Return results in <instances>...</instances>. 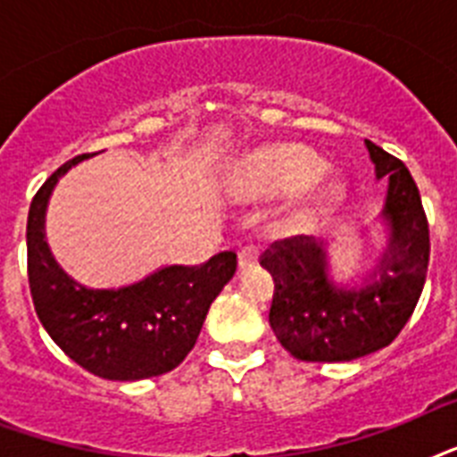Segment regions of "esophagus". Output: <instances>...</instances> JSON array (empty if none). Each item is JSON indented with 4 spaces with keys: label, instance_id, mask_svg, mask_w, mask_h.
Segmentation results:
<instances>
[{
    "label": "esophagus",
    "instance_id": "obj_1",
    "mask_svg": "<svg viewBox=\"0 0 457 457\" xmlns=\"http://www.w3.org/2000/svg\"><path fill=\"white\" fill-rule=\"evenodd\" d=\"M237 261H239V268H251L256 265L258 261V246L256 244H244L239 253H237Z\"/></svg>",
    "mask_w": 457,
    "mask_h": 457
}]
</instances>
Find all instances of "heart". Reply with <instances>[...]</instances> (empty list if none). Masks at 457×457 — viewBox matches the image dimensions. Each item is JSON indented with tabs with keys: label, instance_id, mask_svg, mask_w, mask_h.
Instances as JSON below:
<instances>
[{
	"label": "heart",
	"instance_id": "b5f03b06",
	"mask_svg": "<svg viewBox=\"0 0 457 457\" xmlns=\"http://www.w3.org/2000/svg\"><path fill=\"white\" fill-rule=\"evenodd\" d=\"M325 161L296 145L270 146L251 156L239 168V192L244 196H279V194L299 192L325 175ZM346 199V187L339 179H329L308 194L289 218L292 228H308L325 220Z\"/></svg>",
	"mask_w": 457,
	"mask_h": 457
}]
</instances>
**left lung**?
<instances>
[{
	"label": "left lung",
	"mask_w": 457,
	"mask_h": 457,
	"mask_svg": "<svg viewBox=\"0 0 457 457\" xmlns=\"http://www.w3.org/2000/svg\"><path fill=\"white\" fill-rule=\"evenodd\" d=\"M377 178L389 175V249L379 279L358 292L334 287L325 272V251L311 237H289L263 251L261 265L275 279L270 327L299 361H355L396 339L420 301L429 265V222L420 189L401 158L365 142Z\"/></svg>",
	"instance_id": "8db88e82"
}]
</instances>
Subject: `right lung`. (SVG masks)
<instances>
[{
  "label": "right lung",
  "instance_id": "obj_1",
  "mask_svg": "<svg viewBox=\"0 0 457 457\" xmlns=\"http://www.w3.org/2000/svg\"><path fill=\"white\" fill-rule=\"evenodd\" d=\"M71 158L32 196L28 282L39 322L56 346L92 375L135 382L170 372L196 344L213 299L237 270L235 251L201 265H170L123 289H85L61 270L45 242V208Z\"/></svg>",
  "mask_w": 457,
  "mask_h": 457
}]
</instances>
